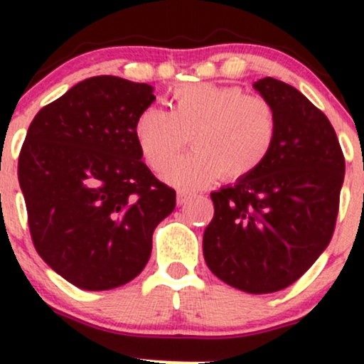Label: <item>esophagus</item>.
Here are the masks:
<instances>
[{
    "mask_svg": "<svg viewBox=\"0 0 364 364\" xmlns=\"http://www.w3.org/2000/svg\"><path fill=\"white\" fill-rule=\"evenodd\" d=\"M192 193H188V192H185V190H179L178 192V204L179 205H183V204H186L188 203L190 199H192Z\"/></svg>",
    "mask_w": 364,
    "mask_h": 364,
    "instance_id": "34e87169",
    "label": "esophagus"
}]
</instances>
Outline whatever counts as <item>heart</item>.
I'll list each match as a JSON object with an SVG mask.
<instances>
[{
	"instance_id": "heart-1",
	"label": "heart",
	"mask_w": 364,
	"mask_h": 364,
	"mask_svg": "<svg viewBox=\"0 0 364 364\" xmlns=\"http://www.w3.org/2000/svg\"><path fill=\"white\" fill-rule=\"evenodd\" d=\"M273 105L237 86L183 84L171 93V111L146 107L134 124L142 159L164 171L188 144L196 149L165 171V181L193 190L220 176L240 179L266 161L277 139Z\"/></svg>"
}]
</instances>
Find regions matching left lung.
<instances>
[{"label":"left lung","mask_w":364,"mask_h":364,"mask_svg":"<svg viewBox=\"0 0 364 364\" xmlns=\"http://www.w3.org/2000/svg\"><path fill=\"white\" fill-rule=\"evenodd\" d=\"M253 87L273 105L277 139L255 172L211 193L203 250L227 285L269 294L294 284L328 248L345 159L326 114L296 87L273 77Z\"/></svg>","instance_id":"obj_1"}]
</instances>
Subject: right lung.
Returning <instances> with one entry per match:
<instances>
[{
  "label": "right lung",
  "instance_id": "right-lung-1",
  "mask_svg": "<svg viewBox=\"0 0 364 364\" xmlns=\"http://www.w3.org/2000/svg\"><path fill=\"white\" fill-rule=\"evenodd\" d=\"M153 86L97 75L40 109L19 155L33 245L50 269L84 291L134 280L153 230L176 208L134 137Z\"/></svg>",
  "mask_w": 364,
  "mask_h": 364
}]
</instances>
